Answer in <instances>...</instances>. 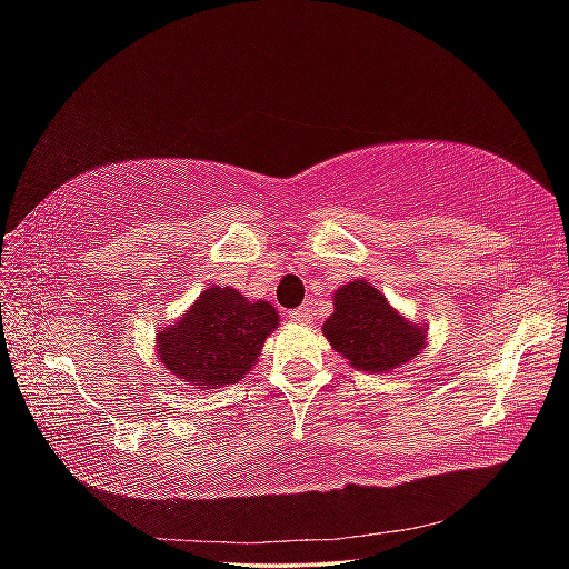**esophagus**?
Instances as JSON below:
<instances>
[{
	"mask_svg": "<svg viewBox=\"0 0 569 569\" xmlns=\"http://www.w3.org/2000/svg\"><path fill=\"white\" fill-rule=\"evenodd\" d=\"M289 318L295 320V322H311L313 313H311V308L301 306V308H295V311H289Z\"/></svg>",
	"mask_w": 569,
	"mask_h": 569,
	"instance_id": "obj_1",
	"label": "esophagus"
}]
</instances>
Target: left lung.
<instances>
[{"mask_svg": "<svg viewBox=\"0 0 569 569\" xmlns=\"http://www.w3.org/2000/svg\"><path fill=\"white\" fill-rule=\"evenodd\" d=\"M322 332L351 368L363 372H391L418 356L425 343V327L391 308L368 280L335 291V313L325 320Z\"/></svg>", "mask_w": 569, "mask_h": 569, "instance_id": "8db88e82", "label": "left lung"}]
</instances>
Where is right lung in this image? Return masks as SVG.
Returning a JSON list of instances; mask_svg holds the SVG:
<instances>
[{
	"label": "right lung",
	"mask_w": 569,
	"mask_h": 569,
	"mask_svg": "<svg viewBox=\"0 0 569 569\" xmlns=\"http://www.w3.org/2000/svg\"><path fill=\"white\" fill-rule=\"evenodd\" d=\"M280 316L268 301H249L232 287H209L157 337L161 363L197 389L237 385L261 356Z\"/></svg>",
	"instance_id": "1"
}]
</instances>
